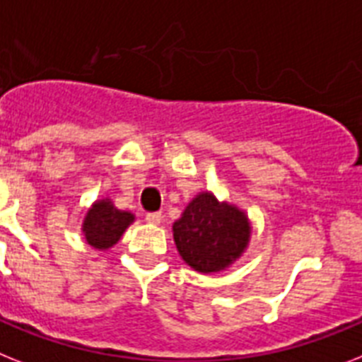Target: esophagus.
Here are the masks:
<instances>
[{
    "instance_id": "esophagus-1",
    "label": "esophagus",
    "mask_w": 362,
    "mask_h": 362,
    "mask_svg": "<svg viewBox=\"0 0 362 362\" xmlns=\"http://www.w3.org/2000/svg\"><path fill=\"white\" fill-rule=\"evenodd\" d=\"M146 223H151V225H158L161 221V214L160 211H151V214H146L145 216Z\"/></svg>"
}]
</instances>
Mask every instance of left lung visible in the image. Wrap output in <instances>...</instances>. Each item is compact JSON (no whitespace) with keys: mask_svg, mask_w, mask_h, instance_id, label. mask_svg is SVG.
<instances>
[{"mask_svg":"<svg viewBox=\"0 0 362 362\" xmlns=\"http://www.w3.org/2000/svg\"><path fill=\"white\" fill-rule=\"evenodd\" d=\"M182 260L199 273H217L242 257L251 240L247 214L211 191H201L173 223Z\"/></svg>","mask_w":362,"mask_h":362,"instance_id":"8db88e82","label":"left lung"}]
</instances>
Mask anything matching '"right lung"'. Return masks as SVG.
<instances>
[{"instance_id": "right-lung-1", "label": "right lung", "mask_w": 362, "mask_h": 362, "mask_svg": "<svg viewBox=\"0 0 362 362\" xmlns=\"http://www.w3.org/2000/svg\"><path fill=\"white\" fill-rule=\"evenodd\" d=\"M134 221V214L117 210L111 199H100L85 214L81 232L90 247L105 251L119 242Z\"/></svg>"}]
</instances>
